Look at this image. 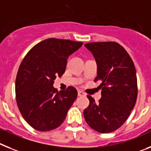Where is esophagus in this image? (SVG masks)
<instances>
[{
  "instance_id": "34e87169",
  "label": "esophagus",
  "mask_w": 151,
  "mask_h": 151,
  "mask_svg": "<svg viewBox=\"0 0 151 151\" xmlns=\"http://www.w3.org/2000/svg\"><path fill=\"white\" fill-rule=\"evenodd\" d=\"M77 93H78V96H85V93H83V92H82L81 90H78V92H77Z\"/></svg>"
}]
</instances>
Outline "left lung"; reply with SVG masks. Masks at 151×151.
Wrapping results in <instances>:
<instances>
[{
  "instance_id": "obj_1",
  "label": "left lung",
  "mask_w": 151,
  "mask_h": 151,
  "mask_svg": "<svg viewBox=\"0 0 151 151\" xmlns=\"http://www.w3.org/2000/svg\"><path fill=\"white\" fill-rule=\"evenodd\" d=\"M95 58L97 76L101 82L102 97L98 103L91 96L83 115L89 126L106 134L117 130L130 115L135 106L137 83L135 67L126 50L115 42L85 44Z\"/></svg>"
}]
</instances>
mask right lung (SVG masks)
<instances>
[{"instance_id": "add662e5", "label": "right lung", "mask_w": 151, "mask_h": 151, "mask_svg": "<svg viewBox=\"0 0 151 151\" xmlns=\"http://www.w3.org/2000/svg\"><path fill=\"white\" fill-rule=\"evenodd\" d=\"M83 42L51 38L32 47L26 55L16 78V99L23 119L39 132L60 126L75 101L74 86L58 92L54 81L65 73L69 55Z\"/></svg>"}]
</instances>
